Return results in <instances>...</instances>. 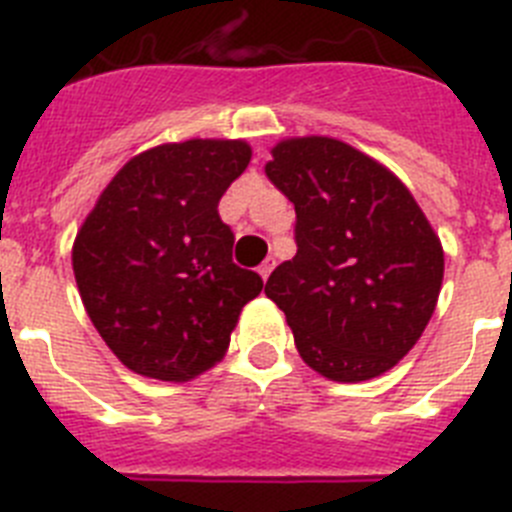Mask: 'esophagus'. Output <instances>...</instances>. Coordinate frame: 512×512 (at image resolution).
<instances>
[{
    "label": "esophagus",
    "mask_w": 512,
    "mask_h": 512,
    "mask_svg": "<svg viewBox=\"0 0 512 512\" xmlns=\"http://www.w3.org/2000/svg\"><path fill=\"white\" fill-rule=\"evenodd\" d=\"M274 266H276V261L274 259H266L264 261V264H261L259 266V274H261V279H269V274H271V271H274Z\"/></svg>",
    "instance_id": "esophagus-1"
}]
</instances>
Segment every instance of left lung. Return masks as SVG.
<instances>
[{
	"mask_svg": "<svg viewBox=\"0 0 512 512\" xmlns=\"http://www.w3.org/2000/svg\"><path fill=\"white\" fill-rule=\"evenodd\" d=\"M271 157L266 177L297 213V256L271 271L266 297L312 370L337 383L386 373L437 307L439 236L391 170L340 139H284Z\"/></svg>",
	"mask_w": 512,
	"mask_h": 512,
	"instance_id": "obj_1",
	"label": "left lung"
}]
</instances>
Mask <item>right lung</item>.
Instances as JSON below:
<instances>
[{
	"mask_svg": "<svg viewBox=\"0 0 512 512\" xmlns=\"http://www.w3.org/2000/svg\"><path fill=\"white\" fill-rule=\"evenodd\" d=\"M251 162L241 139L147 149L116 172L73 243L83 307L111 353L147 378L185 383L228 350L264 281L233 264L223 192Z\"/></svg>",
	"mask_w": 512,
	"mask_h": 512,
	"instance_id": "add662e5",
	"label": "right lung"
}]
</instances>
